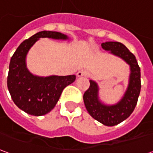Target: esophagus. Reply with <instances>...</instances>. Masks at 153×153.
Wrapping results in <instances>:
<instances>
[{"label": "esophagus", "mask_w": 153, "mask_h": 153, "mask_svg": "<svg viewBox=\"0 0 153 153\" xmlns=\"http://www.w3.org/2000/svg\"><path fill=\"white\" fill-rule=\"evenodd\" d=\"M87 73L86 70H81L79 71H78V73H77V76L78 77H82V76H87Z\"/></svg>", "instance_id": "34e87169"}]
</instances>
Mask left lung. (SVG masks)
I'll return each instance as SVG.
<instances>
[{
    "label": "left lung",
    "mask_w": 153,
    "mask_h": 153,
    "mask_svg": "<svg viewBox=\"0 0 153 153\" xmlns=\"http://www.w3.org/2000/svg\"><path fill=\"white\" fill-rule=\"evenodd\" d=\"M102 47L104 50L111 51V53L120 56L130 65L131 74L128 89L120 102L114 106H106L98 100L97 83L90 80L89 88L83 94V102L93 118L106 126H114L124 121L134 111L141 90V74L134 55L125 45L118 42H106L102 44Z\"/></svg>",
    "instance_id": "left-lung-1"
}]
</instances>
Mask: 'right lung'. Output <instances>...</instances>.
<instances>
[{"label":"right lung","mask_w":153,"mask_h":153,"mask_svg":"<svg viewBox=\"0 0 153 153\" xmlns=\"http://www.w3.org/2000/svg\"><path fill=\"white\" fill-rule=\"evenodd\" d=\"M40 38H68L66 35L58 32L42 31L24 41L12 56L7 77V87L13 102L19 109L35 116L50 112L64 88L75 80V75L43 78L28 72L25 64L26 55Z\"/></svg>","instance_id":"right-lung-1"}]
</instances>
